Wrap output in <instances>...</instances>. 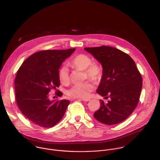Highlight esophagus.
Wrapping results in <instances>:
<instances>
[{
	"label": "esophagus",
	"mask_w": 160,
	"mask_h": 160,
	"mask_svg": "<svg viewBox=\"0 0 160 160\" xmlns=\"http://www.w3.org/2000/svg\"><path fill=\"white\" fill-rule=\"evenodd\" d=\"M82 100L83 101V102H88V101L90 100V99H89V98H82Z\"/></svg>",
	"instance_id": "1"
}]
</instances>
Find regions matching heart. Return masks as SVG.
Returning a JSON list of instances; mask_svg holds the SVG:
<instances>
[{
	"label": "heart",
	"instance_id": "b5f03b06",
	"mask_svg": "<svg viewBox=\"0 0 160 160\" xmlns=\"http://www.w3.org/2000/svg\"><path fill=\"white\" fill-rule=\"evenodd\" d=\"M70 65L75 68L84 70L87 77L93 81L98 80L102 75L100 66L95 62H92L91 58L85 54H79L75 56L70 62ZM58 77L60 82L66 84L69 82L68 71L63 66L59 70ZM93 85L89 82L75 84L67 90V94L73 98H86L90 93L93 90Z\"/></svg>",
	"mask_w": 160,
	"mask_h": 160
}]
</instances>
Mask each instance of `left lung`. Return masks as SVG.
I'll return each instance as SVG.
<instances>
[{"instance_id":"8db88e82","label":"left lung","mask_w":160,"mask_h":160,"mask_svg":"<svg viewBox=\"0 0 160 160\" xmlns=\"http://www.w3.org/2000/svg\"><path fill=\"white\" fill-rule=\"evenodd\" d=\"M102 66V76L97 92L105 98L93 114L99 122L113 125L126 120L137 107L142 89V78L134 60L114 47H86Z\"/></svg>"}]
</instances>
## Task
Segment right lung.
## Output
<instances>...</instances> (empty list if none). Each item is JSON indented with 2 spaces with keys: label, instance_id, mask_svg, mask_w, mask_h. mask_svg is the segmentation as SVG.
I'll return each mask as SVG.
<instances>
[{
  "label": "right lung",
  "instance_id": "right-lung-1",
  "mask_svg": "<svg viewBox=\"0 0 160 160\" xmlns=\"http://www.w3.org/2000/svg\"><path fill=\"white\" fill-rule=\"evenodd\" d=\"M75 48L43 50L27 58L17 71L15 98L24 116L38 126L51 128L63 117L70 101L50 100L49 92L60 85V67ZM62 97V93H57Z\"/></svg>",
  "mask_w": 160,
  "mask_h": 160
}]
</instances>
